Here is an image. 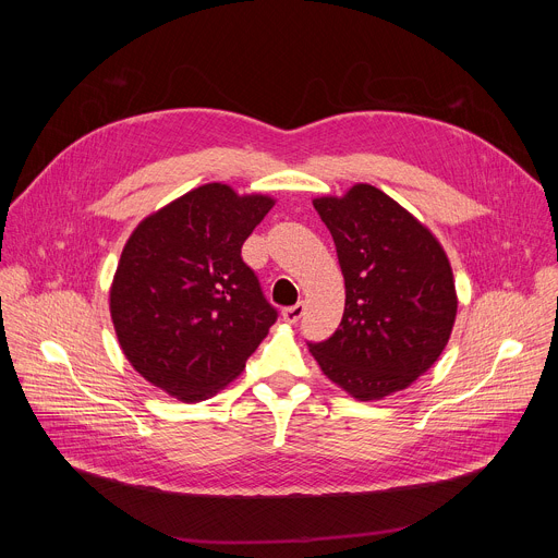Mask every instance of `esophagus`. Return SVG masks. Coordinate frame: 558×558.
Wrapping results in <instances>:
<instances>
[{"mask_svg": "<svg viewBox=\"0 0 558 558\" xmlns=\"http://www.w3.org/2000/svg\"><path fill=\"white\" fill-rule=\"evenodd\" d=\"M302 315H304V302H298V304H293V306L282 308V320H284L287 325H295Z\"/></svg>", "mask_w": 558, "mask_h": 558, "instance_id": "34e87169", "label": "esophagus"}]
</instances>
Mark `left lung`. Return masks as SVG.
<instances>
[{
	"mask_svg": "<svg viewBox=\"0 0 558 558\" xmlns=\"http://www.w3.org/2000/svg\"><path fill=\"white\" fill-rule=\"evenodd\" d=\"M313 207L333 235L347 300L338 331L308 351L355 400H384L420 379L450 340L459 304L450 260L422 220L368 183Z\"/></svg>",
	"mask_w": 558,
	"mask_h": 558,
	"instance_id": "8db88e82",
	"label": "left lung"
}]
</instances>
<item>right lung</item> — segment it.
<instances>
[{"label": "right lung", "mask_w": 558, "mask_h": 558, "mask_svg": "<svg viewBox=\"0 0 558 558\" xmlns=\"http://www.w3.org/2000/svg\"><path fill=\"white\" fill-rule=\"evenodd\" d=\"M276 205L205 183L145 216L121 252L110 317L125 360L151 386L196 404L243 373L276 308L241 247Z\"/></svg>", "instance_id": "obj_1"}]
</instances>
